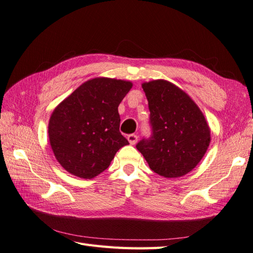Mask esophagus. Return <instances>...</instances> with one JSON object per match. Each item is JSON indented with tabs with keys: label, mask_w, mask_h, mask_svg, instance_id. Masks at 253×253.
Returning a JSON list of instances; mask_svg holds the SVG:
<instances>
[{
	"label": "esophagus",
	"mask_w": 253,
	"mask_h": 253,
	"mask_svg": "<svg viewBox=\"0 0 253 253\" xmlns=\"http://www.w3.org/2000/svg\"><path fill=\"white\" fill-rule=\"evenodd\" d=\"M127 139L130 144H136L138 141V136L137 135H129L127 137Z\"/></svg>",
	"instance_id": "obj_1"
}]
</instances>
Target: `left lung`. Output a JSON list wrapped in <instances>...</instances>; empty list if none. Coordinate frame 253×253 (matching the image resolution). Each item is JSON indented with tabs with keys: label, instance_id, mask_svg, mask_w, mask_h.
<instances>
[{
	"label": "left lung",
	"instance_id": "8db88e82",
	"mask_svg": "<svg viewBox=\"0 0 253 253\" xmlns=\"http://www.w3.org/2000/svg\"><path fill=\"white\" fill-rule=\"evenodd\" d=\"M149 102L153 136L137 144L150 169L165 178L181 177L196 168L211 142V129L190 95L165 79L142 84Z\"/></svg>",
	"mask_w": 253,
	"mask_h": 253
}]
</instances>
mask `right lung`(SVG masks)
Instances as JSON below:
<instances>
[{
	"mask_svg": "<svg viewBox=\"0 0 253 253\" xmlns=\"http://www.w3.org/2000/svg\"><path fill=\"white\" fill-rule=\"evenodd\" d=\"M132 83L109 77L84 82L52 112L47 127L57 162L69 174L92 179L128 144L120 132L118 105Z\"/></svg>",
	"mask_w": 253,
	"mask_h": 253,
	"instance_id": "1",
	"label": "right lung"
}]
</instances>
